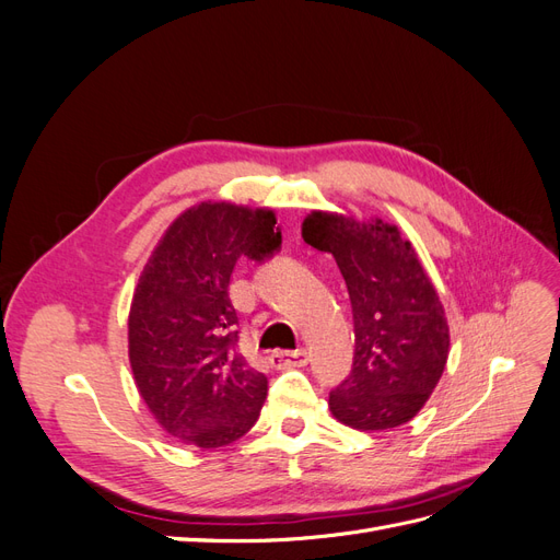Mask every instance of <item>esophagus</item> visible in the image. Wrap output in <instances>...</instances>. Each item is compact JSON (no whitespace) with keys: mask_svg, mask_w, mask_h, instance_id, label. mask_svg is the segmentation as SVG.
Returning a JSON list of instances; mask_svg holds the SVG:
<instances>
[{"mask_svg":"<svg viewBox=\"0 0 560 560\" xmlns=\"http://www.w3.org/2000/svg\"><path fill=\"white\" fill-rule=\"evenodd\" d=\"M270 364H273L276 369H292V366H303L308 364V352L306 350H280V352H273L270 354Z\"/></svg>","mask_w":560,"mask_h":560,"instance_id":"esophagus-1","label":"esophagus"}]
</instances>
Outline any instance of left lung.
<instances>
[{
  "label": "left lung",
  "mask_w": 560,
  "mask_h": 560,
  "mask_svg": "<svg viewBox=\"0 0 560 560\" xmlns=\"http://www.w3.org/2000/svg\"><path fill=\"white\" fill-rule=\"evenodd\" d=\"M303 241L336 259L352 306V369L329 393L334 418L362 432L404 425L448 360L444 306L411 243L381 219L360 224L325 212L303 222Z\"/></svg>",
  "instance_id": "obj_1"
}]
</instances>
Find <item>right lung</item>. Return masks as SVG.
I'll return each mask as SVG.
<instances>
[{"mask_svg": "<svg viewBox=\"0 0 560 560\" xmlns=\"http://www.w3.org/2000/svg\"><path fill=\"white\" fill-rule=\"evenodd\" d=\"M280 245L270 210L200 202L175 219L142 270L128 317L132 376L182 444L226 446L259 418L268 378L238 350L229 282L241 257L264 261Z\"/></svg>", "mask_w": 560, "mask_h": 560, "instance_id": "1", "label": "right lung"}]
</instances>
